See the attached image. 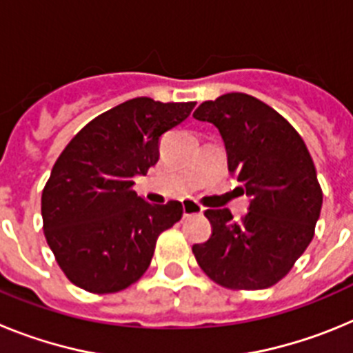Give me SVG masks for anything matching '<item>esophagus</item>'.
<instances>
[{
	"mask_svg": "<svg viewBox=\"0 0 353 353\" xmlns=\"http://www.w3.org/2000/svg\"><path fill=\"white\" fill-rule=\"evenodd\" d=\"M183 217H191V215H199L203 214L205 208L199 203L192 201V199H183Z\"/></svg>",
	"mask_w": 353,
	"mask_h": 353,
	"instance_id": "34e87169",
	"label": "esophagus"
}]
</instances>
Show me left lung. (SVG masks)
Here are the masks:
<instances>
[{"label": "left lung", "mask_w": 353, "mask_h": 353, "mask_svg": "<svg viewBox=\"0 0 353 353\" xmlns=\"http://www.w3.org/2000/svg\"><path fill=\"white\" fill-rule=\"evenodd\" d=\"M192 117L219 130L228 170L251 198L239 223L228 208L205 212L212 235L192 245L196 261L224 288H269L313 240L323 199L313 159L281 114L245 93L203 102Z\"/></svg>", "instance_id": "8db88e82"}]
</instances>
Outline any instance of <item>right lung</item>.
Wrapping results in <instances>:
<instances>
[{
	"instance_id": "obj_1",
	"label": "right lung",
	"mask_w": 353,
	"mask_h": 353,
	"mask_svg": "<svg viewBox=\"0 0 353 353\" xmlns=\"http://www.w3.org/2000/svg\"><path fill=\"white\" fill-rule=\"evenodd\" d=\"M196 102L130 99L84 125L42 191L43 233L65 276L92 293L125 290L148 269L157 236L180 221V201L150 205L134 176L159 161V138Z\"/></svg>"
}]
</instances>
